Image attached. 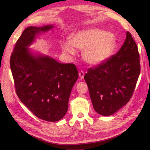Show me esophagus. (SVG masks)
<instances>
[{
    "label": "esophagus",
    "mask_w": 150,
    "mask_h": 150,
    "mask_svg": "<svg viewBox=\"0 0 150 150\" xmlns=\"http://www.w3.org/2000/svg\"><path fill=\"white\" fill-rule=\"evenodd\" d=\"M79 77H80V79H84V72L82 71V70H81V71H80L79 72Z\"/></svg>",
    "instance_id": "34e87169"
}]
</instances>
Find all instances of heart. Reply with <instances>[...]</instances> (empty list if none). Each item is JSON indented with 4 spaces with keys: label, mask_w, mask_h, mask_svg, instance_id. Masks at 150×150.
<instances>
[{
    "label": "heart",
    "mask_w": 150,
    "mask_h": 150,
    "mask_svg": "<svg viewBox=\"0 0 150 150\" xmlns=\"http://www.w3.org/2000/svg\"><path fill=\"white\" fill-rule=\"evenodd\" d=\"M116 45V38L111 33L93 28L73 34L71 40L62 42V48L66 53L74 55L75 47L84 50L83 59L89 64L97 65L109 57Z\"/></svg>",
    "instance_id": "heart-1"
}]
</instances>
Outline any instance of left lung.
I'll list each match as a JSON object with an SVG mask.
<instances>
[{
	"instance_id": "obj_1",
	"label": "left lung",
	"mask_w": 150,
	"mask_h": 150,
	"mask_svg": "<svg viewBox=\"0 0 150 150\" xmlns=\"http://www.w3.org/2000/svg\"><path fill=\"white\" fill-rule=\"evenodd\" d=\"M140 55L132 34L127 31L123 45L116 54L84 75L94 110L109 116L129 101L141 72Z\"/></svg>"
}]
</instances>
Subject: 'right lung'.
Wrapping results in <instances>:
<instances>
[{"mask_svg": "<svg viewBox=\"0 0 150 150\" xmlns=\"http://www.w3.org/2000/svg\"><path fill=\"white\" fill-rule=\"evenodd\" d=\"M53 26L26 28L10 57L15 91L21 101L39 119L55 122L65 115L73 85L79 77L73 64H61L48 56H34L28 46L37 34Z\"/></svg>", "mask_w": 150, "mask_h": 150, "instance_id": "1", "label": "right lung"}]
</instances>
